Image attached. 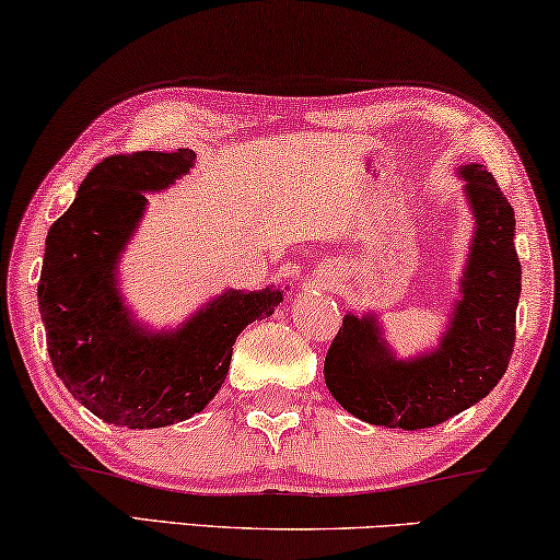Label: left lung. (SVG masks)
Segmentation results:
<instances>
[{"label":"left lung","mask_w":560,"mask_h":560,"mask_svg":"<svg viewBox=\"0 0 560 560\" xmlns=\"http://www.w3.org/2000/svg\"><path fill=\"white\" fill-rule=\"evenodd\" d=\"M458 174L476 224L439 349L398 359L374 312H349L326 353L328 392L366 423L429 429L486 398L509 369L521 296L516 217L483 164Z\"/></svg>","instance_id":"obj_1"}]
</instances>
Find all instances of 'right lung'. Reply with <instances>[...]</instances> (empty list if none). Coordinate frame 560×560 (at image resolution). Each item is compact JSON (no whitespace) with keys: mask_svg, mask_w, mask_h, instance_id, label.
<instances>
[{"mask_svg":"<svg viewBox=\"0 0 560 560\" xmlns=\"http://www.w3.org/2000/svg\"><path fill=\"white\" fill-rule=\"evenodd\" d=\"M194 162L191 149L106 156L47 234L37 296L51 366L79 404L124 429L199 413L224 384L236 336L283 301L277 287L226 289L164 331L131 314L119 291L124 248L147 194L168 189Z\"/></svg>","mask_w":560,"mask_h":560,"instance_id":"1","label":"right lung"}]
</instances>
